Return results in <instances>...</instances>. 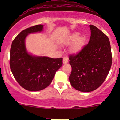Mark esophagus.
<instances>
[{
    "label": "esophagus",
    "instance_id": "esophagus-1",
    "mask_svg": "<svg viewBox=\"0 0 120 120\" xmlns=\"http://www.w3.org/2000/svg\"><path fill=\"white\" fill-rule=\"evenodd\" d=\"M68 62V58L67 57H64L63 59V64H67Z\"/></svg>",
    "mask_w": 120,
    "mask_h": 120
}]
</instances>
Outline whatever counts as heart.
Wrapping results in <instances>:
<instances>
[{
    "label": "heart",
    "instance_id": "1",
    "mask_svg": "<svg viewBox=\"0 0 120 120\" xmlns=\"http://www.w3.org/2000/svg\"><path fill=\"white\" fill-rule=\"evenodd\" d=\"M80 33L74 32L69 35L65 39L64 43L66 45H71V50L73 53L77 54L80 52L84 47L86 43V38L84 36H79Z\"/></svg>",
    "mask_w": 120,
    "mask_h": 120
}]
</instances>
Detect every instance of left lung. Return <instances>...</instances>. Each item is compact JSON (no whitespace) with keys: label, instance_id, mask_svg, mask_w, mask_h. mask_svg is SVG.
<instances>
[{"label":"left lung","instance_id":"8db88e82","mask_svg":"<svg viewBox=\"0 0 120 120\" xmlns=\"http://www.w3.org/2000/svg\"><path fill=\"white\" fill-rule=\"evenodd\" d=\"M88 45L77 54L69 57L72 71L69 77L71 86L83 92L99 88L105 81L112 63L111 46L108 37L92 25Z\"/></svg>","mask_w":120,"mask_h":120}]
</instances>
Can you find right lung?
<instances>
[{"label": "right lung", "instance_id": "1", "mask_svg": "<svg viewBox=\"0 0 120 120\" xmlns=\"http://www.w3.org/2000/svg\"><path fill=\"white\" fill-rule=\"evenodd\" d=\"M43 25H37L21 31L13 41L10 66L18 83L29 91H39L49 85L56 72L62 66L63 59L34 55L29 53L25 39L30 34L43 31Z\"/></svg>", "mask_w": 120, "mask_h": 120}]
</instances>
